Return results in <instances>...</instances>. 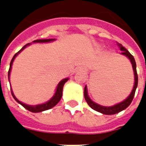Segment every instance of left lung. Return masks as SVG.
I'll list each match as a JSON object with an SVG mask.
<instances>
[{
    "mask_svg": "<svg viewBox=\"0 0 146 146\" xmlns=\"http://www.w3.org/2000/svg\"><path fill=\"white\" fill-rule=\"evenodd\" d=\"M117 45L119 46V49L122 51L121 54L125 55L129 59L131 60V62L132 64V67H133V70H134V73H135V85H134V88H133V90H132L131 93L130 94L128 97L127 98V99H125L124 101L120 102L119 104H116L113 106H110V107H106V106H99V105L96 104L95 102H94L93 101L91 100V98H89L88 95V92H87V88H84V98H85L87 103L88 104V106L90 107L93 109L95 111H98L99 113H103V114H106V115H113V114H116V113H119V112H121L122 110H125L126 108H127L130 106V104L131 103L132 100L134 98V96H135V91H136V88H137V86H138V73H137V70H136V62H135V58L133 57L130 52H129L127 49H126L124 47H123V45L121 44H119L118 42H116Z\"/></svg>",
    "mask_w": 146,
    "mask_h": 146,
    "instance_id": "left-lung-1",
    "label": "left lung"
}]
</instances>
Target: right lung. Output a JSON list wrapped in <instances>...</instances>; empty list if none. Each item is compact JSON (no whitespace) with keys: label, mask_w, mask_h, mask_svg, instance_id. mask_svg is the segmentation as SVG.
<instances>
[{"label":"right lung","mask_w":146,"mask_h":146,"mask_svg":"<svg viewBox=\"0 0 146 146\" xmlns=\"http://www.w3.org/2000/svg\"><path fill=\"white\" fill-rule=\"evenodd\" d=\"M54 39H45V40H34L33 42H39V43H45V42H50L52 41V40H54ZM30 44H26L24 47H23V48L21 49L20 51H19L17 53H15V55L12 58V59H11V62H10V67H9V70H8V77L10 76V72H11V65H12V62H13V61H14L15 58L17 56V54L20 52L21 51H23L24 48L27 47V45H29ZM67 80H68V78H66V79L62 80V81L59 82V84H58L57 86V89H56V92H55V94L51 98V100H49L48 102H46L44 104H41V105H37V106H28V105H26L23 103V102H21L20 101H19L17 98L15 97L14 94L12 93L11 92V95L13 96V98H15V100L19 102V104H21L23 106L25 109H27V110H29L30 112H32V113H40V112H42V111H44V110H48L49 109H51V108L54 107V106H56L58 104V102L60 101L61 98H62V89H63V86L65 84V83L66 82Z\"/></svg>","instance_id":"add662e5"}]
</instances>
